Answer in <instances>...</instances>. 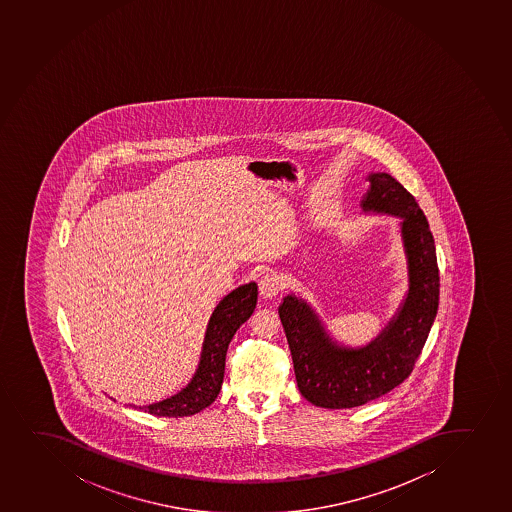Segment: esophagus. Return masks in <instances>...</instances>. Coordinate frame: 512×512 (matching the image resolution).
I'll return each mask as SVG.
<instances>
[{
    "label": "esophagus",
    "instance_id": "esophagus-1",
    "mask_svg": "<svg viewBox=\"0 0 512 512\" xmlns=\"http://www.w3.org/2000/svg\"><path fill=\"white\" fill-rule=\"evenodd\" d=\"M282 287H284V281L277 272H267V274L260 277L259 289L260 294L264 297L277 296L282 291Z\"/></svg>",
    "mask_w": 512,
    "mask_h": 512
}]
</instances>
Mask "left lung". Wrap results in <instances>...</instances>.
Segmentation results:
<instances>
[{"label":"left lung","instance_id":"8db88e82","mask_svg":"<svg viewBox=\"0 0 512 512\" xmlns=\"http://www.w3.org/2000/svg\"><path fill=\"white\" fill-rule=\"evenodd\" d=\"M363 213L401 220L407 294L397 313L365 347L341 345L308 301L289 294L279 306L291 348L297 387L311 404L326 409L357 407L384 396L413 372L440 303V272L428 220L401 182L387 172L367 177Z\"/></svg>","mask_w":512,"mask_h":512}]
</instances>
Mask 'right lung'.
<instances>
[{
	"label": "right lung",
	"instance_id": "add662e5",
	"mask_svg": "<svg viewBox=\"0 0 512 512\" xmlns=\"http://www.w3.org/2000/svg\"><path fill=\"white\" fill-rule=\"evenodd\" d=\"M257 294V284L248 282L223 297L209 318L198 369L191 382L174 396L140 409L154 416L182 418L203 411L215 401L225 377L226 350L238 328L252 316Z\"/></svg>",
	"mask_w": 512,
	"mask_h": 512
}]
</instances>
